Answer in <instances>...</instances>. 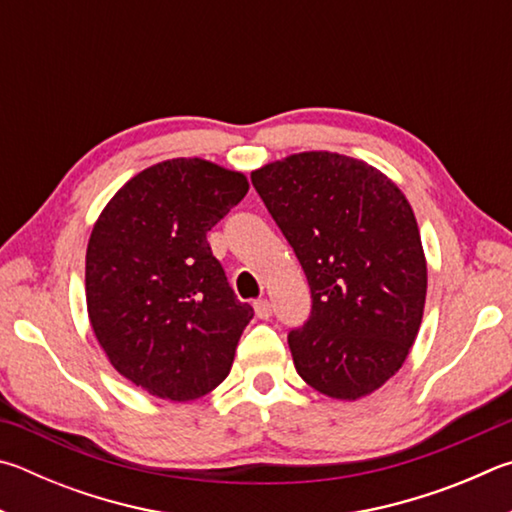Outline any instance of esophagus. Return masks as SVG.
Here are the masks:
<instances>
[{"label": "esophagus", "mask_w": 512, "mask_h": 512, "mask_svg": "<svg viewBox=\"0 0 512 512\" xmlns=\"http://www.w3.org/2000/svg\"><path fill=\"white\" fill-rule=\"evenodd\" d=\"M255 313H257L259 320H268V318H271V315H273L271 302H268V300H257V302H255Z\"/></svg>", "instance_id": "obj_1"}]
</instances>
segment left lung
Segmentation results:
<instances>
[{
    "mask_svg": "<svg viewBox=\"0 0 512 512\" xmlns=\"http://www.w3.org/2000/svg\"><path fill=\"white\" fill-rule=\"evenodd\" d=\"M300 259L311 315L288 333L297 374L336 401L374 394L410 356L427 293L414 210L378 167L327 150L250 172Z\"/></svg>",
    "mask_w": 512,
    "mask_h": 512,
    "instance_id": "8db88e82",
    "label": "left lung"
}]
</instances>
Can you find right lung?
Masks as SVG:
<instances>
[{"mask_svg":"<svg viewBox=\"0 0 512 512\" xmlns=\"http://www.w3.org/2000/svg\"><path fill=\"white\" fill-rule=\"evenodd\" d=\"M248 188L244 172L167 159L132 176L96 219L85 262L91 329L111 367L147 394L194 401L230 374L253 306L232 293L206 235Z\"/></svg>","mask_w":512,"mask_h":512,"instance_id":"1","label":"right lung"}]
</instances>
